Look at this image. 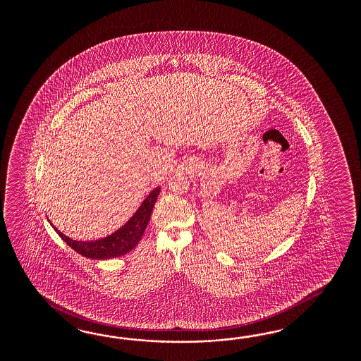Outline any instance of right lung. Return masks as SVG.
<instances>
[{
	"label": "right lung",
	"instance_id": "1",
	"mask_svg": "<svg viewBox=\"0 0 361 361\" xmlns=\"http://www.w3.org/2000/svg\"><path fill=\"white\" fill-rule=\"evenodd\" d=\"M160 193V188L153 189L148 197L142 201L140 208L132 216L130 221L121 226V229L116 230L109 237H104L102 240H91V242H82V240H74L66 237L63 233L55 229L58 235L65 240L66 243L75 252H79L83 257H87L91 259H109L124 255L131 252L133 247L142 240V233L147 228L151 213H152L154 202Z\"/></svg>",
	"mask_w": 361,
	"mask_h": 361
}]
</instances>
